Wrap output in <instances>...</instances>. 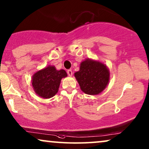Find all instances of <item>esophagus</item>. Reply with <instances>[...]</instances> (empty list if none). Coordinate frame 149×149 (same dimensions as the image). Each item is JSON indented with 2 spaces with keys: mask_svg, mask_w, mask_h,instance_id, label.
<instances>
[{
  "mask_svg": "<svg viewBox=\"0 0 149 149\" xmlns=\"http://www.w3.org/2000/svg\"><path fill=\"white\" fill-rule=\"evenodd\" d=\"M67 74H68L69 76H72L73 75V73H72V71L71 70V69H69V70H67Z\"/></svg>",
  "mask_w": 149,
  "mask_h": 149,
  "instance_id": "obj_1",
  "label": "esophagus"
}]
</instances>
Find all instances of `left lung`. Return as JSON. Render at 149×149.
Listing matches in <instances>:
<instances>
[{"label":"left lung","mask_w":149,"mask_h":149,"mask_svg":"<svg viewBox=\"0 0 149 149\" xmlns=\"http://www.w3.org/2000/svg\"><path fill=\"white\" fill-rule=\"evenodd\" d=\"M81 90L88 95H98L106 88L110 80V71L100 61L86 59L80 70L74 73Z\"/></svg>","instance_id":"left-lung-1"}]
</instances>
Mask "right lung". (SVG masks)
<instances>
[{"mask_svg":"<svg viewBox=\"0 0 149 149\" xmlns=\"http://www.w3.org/2000/svg\"><path fill=\"white\" fill-rule=\"evenodd\" d=\"M67 76L64 69L56 70L54 66L49 65L33 75L32 85L37 95L42 98L49 99L56 94L61 79Z\"/></svg>","mask_w":149,"mask_h":149,"instance_id":"obj_1","label":"right lung"}]
</instances>
